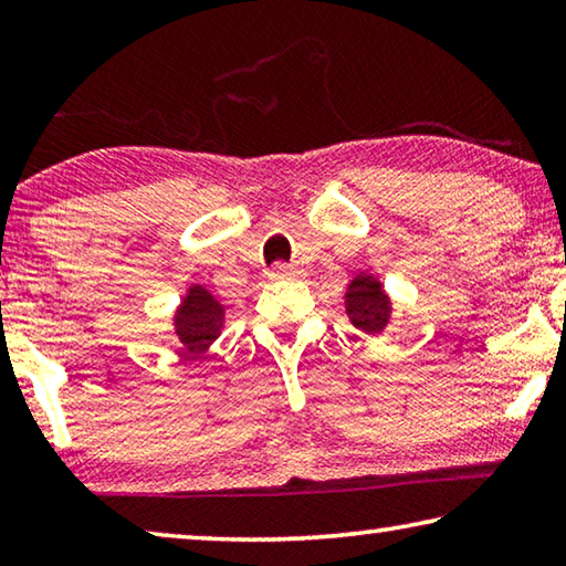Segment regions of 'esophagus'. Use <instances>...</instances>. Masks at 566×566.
<instances>
[{
	"label": "esophagus",
	"mask_w": 566,
	"mask_h": 566,
	"mask_svg": "<svg viewBox=\"0 0 566 566\" xmlns=\"http://www.w3.org/2000/svg\"><path fill=\"white\" fill-rule=\"evenodd\" d=\"M300 274L302 272L292 264H274L270 270V280H294V276H300Z\"/></svg>",
	"instance_id": "obj_1"
}]
</instances>
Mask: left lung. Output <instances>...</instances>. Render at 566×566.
<instances>
[{
	"instance_id": "left-lung-1",
	"label": "left lung",
	"mask_w": 566,
	"mask_h": 566,
	"mask_svg": "<svg viewBox=\"0 0 566 566\" xmlns=\"http://www.w3.org/2000/svg\"><path fill=\"white\" fill-rule=\"evenodd\" d=\"M349 322L364 334H379L391 319V300L379 280L359 272L344 292Z\"/></svg>"
}]
</instances>
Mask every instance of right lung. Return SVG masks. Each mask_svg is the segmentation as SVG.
Listing matches in <instances>:
<instances>
[{"label":"right lung","instance_id":"right-lung-1","mask_svg":"<svg viewBox=\"0 0 566 566\" xmlns=\"http://www.w3.org/2000/svg\"><path fill=\"white\" fill-rule=\"evenodd\" d=\"M175 334L181 347L191 354H202L222 334L224 304L205 290L202 284H191L185 300L175 312Z\"/></svg>","mask_w":566,"mask_h":566}]
</instances>
